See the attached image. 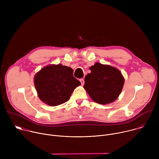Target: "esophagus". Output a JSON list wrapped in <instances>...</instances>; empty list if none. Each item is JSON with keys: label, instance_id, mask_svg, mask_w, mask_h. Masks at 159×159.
<instances>
[{"label": "esophagus", "instance_id": "obj_1", "mask_svg": "<svg viewBox=\"0 0 159 159\" xmlns=\"http://www.w3.org/2000/svg\"><path fill=\"white\" fill-rule=\"evenodd\" d=\"M80 82H81L82 85H84V80L83 79H80Z\"/></svg>", "mask_w": 159, "mask_h": 159}]
</instances>
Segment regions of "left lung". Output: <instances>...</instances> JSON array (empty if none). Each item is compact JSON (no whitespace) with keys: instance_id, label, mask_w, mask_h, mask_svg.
<instances>
[{"instance_id":"8db88e82","label":"left lung","mask_w":159,"mask_h":159,"mask_svg":"<svg viewBox=\"0 0 159 159\" xmlns=\"http://www.w3.org/2000/svg\"><path fill=\"white\" fill-rule=\"evenodd\" d=\"M91 72L85 77L84 89L94 102L107 104L116 101L125 83L121 72L116 67L96 62Z\"/></svg>"}]
</instances>
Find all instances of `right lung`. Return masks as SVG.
Returning <instances> with one entry per match:
<instances>
[{
    "label": "right lung",
    "mask_w": 159,
    "mask_h": 159,
    "mask_svg": "<svg viewBox=\"0 0 159 159\" xmlns=\"http://www.w3.org/2000/svg\"><path fill=\"white\" fill-rule=\"evenodd\" d=\"M73 69L61 64L45 66L34 77V84L39 99L51 106L69 100L74 89L81 83L73 76Z\"/></svg>",
    "instance_id": "1"
}]
</instances>
